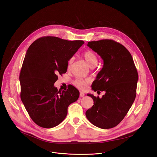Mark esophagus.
<instances>
[{
  "label": "esophagus",
  "instance_id": "obj_1",
  "mask_svg": "<svg viewBox=\"0 0 157 157\" xmlns=\"http://www.w3.org/2000/svg\"><path fill=\"white\" fill-rule=\"evenodd\" d=\"M84 95H85V94H84L83 92H80V93H79V96H80V97H81V98H82Z\"/></svg>",
  "mask_w": 157,
  "mask_h": 157
}]
</instances>
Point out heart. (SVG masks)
I'll list each match as a JSON object with an SVG mask.
<instances>
[{
  "label": "heart",
  "mask_w": 157,
  "mask_h": 157,
  "mask_svg": "<svg viewBox=\"0 0 157 157\" xmlns=\"http://www.w3.org/2000/svg\"><path fill=\"white\" fill-rule=\"evenodd\" d=\"M83 57L84 59L88 63V64L91 67L95 66L98 63V58L96 55L90 50H88L85 51L83 53ZM73 62V58H71L67 62V67H70L72 65V63ZM91 81L90 79L86 78V79H82V78H77L73 81V84L75 86L81 90H86L88 85L90 83Z\"/></svg>",
  "instance_id": "b5f03b06"
}]
</instances>
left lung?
<instances>
[{"mask_svg":"<svg viewBox=\"0 0 157 157\" xmlns=\"http://www.w3.org/2000/svg\"><path fill=\"white\" fill-rule=\"evenodd\" d=\"M87 46L104 62L92 90L105 91V94L99 98L88 94L94 105L86 111V116L94 126L109 129L117 126L132 106L136 95L138 72L131 54L119 42L103 39L88 42Z\"/></svg>","mask_w":157,"mask_h":157,"instance_id":"obj_1","label":"left lung"}]
</instances>
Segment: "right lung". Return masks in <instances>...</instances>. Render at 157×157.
Returning a JSON list of instances; mask_svg holds the SVG:
<instances>
[{
    "label": "right lung",
    "mask_w": 157,
    "mask_h": 157,
    "mask_svg": "<svg viewBox=\"0 0 157 157\" xmlns=\"http://www.w3.org/2000/svg\"><path fill=\"white\" fill-rule=\"evenodd\" d=\"M84 43L54 36L36 40L28 48L21 70V100L33 121L51 128L66 118L69 105L77 101L79 91L69 85L58 91L54 83L66 73L67 62Z\"/></svg>",
    "instance_id": "obj_1"
}]
</instances>
